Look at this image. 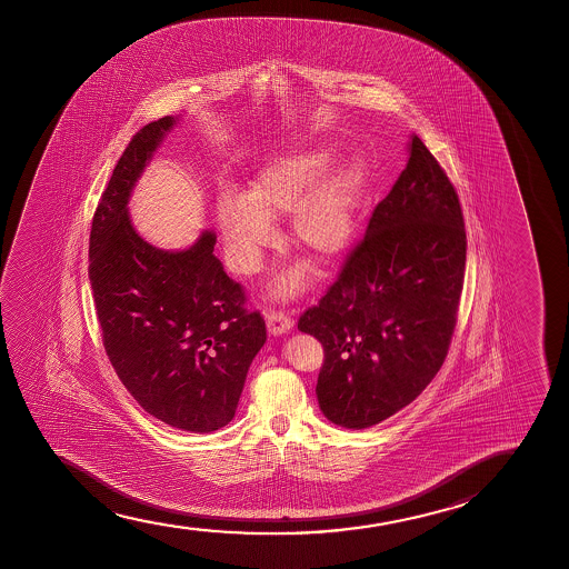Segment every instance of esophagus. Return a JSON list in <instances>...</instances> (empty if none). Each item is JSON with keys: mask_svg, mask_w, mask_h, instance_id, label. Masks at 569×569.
<instances>
[{"mask_svg": "<svg viewBox=\"0 0 569 569\" xmlns=\"http://www.w3.org/2000/svg\"><path fill=\"white\" fill-rule=\"evenodd\" d=\"M266 327H268L270 335H286V332H289V328L293 327V320H291L288 312L270 311L266 315Z\"/></svg>", "mask_w": 569, "mask_h": 569, "instance_id": "esophagus-1", "label": "esophagus"}]
</instances>
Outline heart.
I'll list each match as a JSON object with an SVG mask.
<instances>
[{"label": "heart", "instance_id": "1", "mask_svg": "<svg viewBox=\"0 0 569 569\" xmlns=\"http://www.w3.org/2000/svg\"><path fill=\"white\" fill-rule=\"evenodd\" d=\"M332 159L330 149H303L264 167L249 196L233 190L219 194L218 223L233 270L257 272L262 252L273 241L270 221L289 213H293V241L311 257L327 262L348 249L363 172L353 163L327 174ZM305 281L303 268H291L278 280L276 293L293 297L305 288Z\"/></svg>", "mask_w": 569, "mask_h": 569}]
</instances>
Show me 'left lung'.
<instances>
[{
  "instance_id": "8db88e82",
  "label": "left lung",
  "mask_w": 569,
  "mask_h": 569,
  "mask_svg": "<svg viewBox=\"0 0 569 569\" xmlns=\"http://www.w3.org/2000/svg\"><path fill=\"white\" fill-rule=\"evenodd\" d=\"M338 280L297 328L325 348L317 398L328 420L371 428L420 397L443 366L467 264L459 196L413 133Z\"/></svg>"
}]
</instances>
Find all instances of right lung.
Instances as JSON below:
<instances>
[{
	"label": "right lung",
	"mask_w": 569,
	"mask_h": 569,
	"mask_svg": "<svg viewBox=\"0 0 569 569\" xmlns=\"http://www.w3.org/2000/svg\"><path fill=\"white\" fill-rule=\"evenodd\" d=\"M177 118L133 136L94 211L89 280L102 346L136 402L167 426L210 433L234 418L250 363L266 342L260 312L203 231L184 250L157 249L133 229L128 200Z\"/></svg>",
	"instance_id": "1"
}]
</instances>
